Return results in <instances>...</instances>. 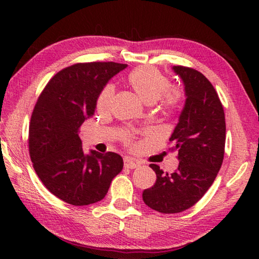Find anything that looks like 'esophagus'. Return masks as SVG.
<instances>
[{
	"label": "esophagus",
	"mask_w": 259,
	"mask_h": 259,
	"mask_svg": "<svg viewBox=\"0 0 259 259\" xmlns=\"http://www.w3.org/2000/svg\"><path fill=\"white\" fill-rule=\"evenodd\" d=\"M139 165H140V163H138V162L131 160V159H129V157H124V166H125V168L135 169V168H137V166H139Z\"/></svg>",
	"instance_id": "esophagus-1"
}]
</instances>
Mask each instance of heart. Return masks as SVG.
Wrapping results in <instances>:
<instances>
[{"label": "heart", "mask_w": 259, "mask_h": 259, "mask_svg": "<svg viewBox=\"0 0 259 259\" xmlns=\"http://www.w3.org/2000/svg\"><path fill=\"white\" fill-rule=\"evenodd\" d=\"M128 84L135 94L146 105L155 104L161 97L165 111H171L179 102L176 90H169L170 81L160 71L151 66H140L131 71L128 75ZM114 96V87L107 84L100 91L97 99V108L106 111Z\"/></svg>", "instance_id": "b5f03b06"}]
</instances>
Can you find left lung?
<instances>
[{"mask_svg": "<svg viewBox=\"0 0 259 259\" xmlns=\"http://www.w3.org/2000/svg\"><path fill=\"white\" fill-rule=\"evenodd\" d=\"M172 71L183 81L186 97L169 138L179 165L169 175L151 164L156 182L143 192L145 204L162 213L182 212L205 194L222 166L226 138L224 109L208 78L190 67L174 66Z\"/></svg>", "mask_w": 259, "mask_h": 259, "instance_id": "left-lung-1", "label": "left lung"}]
</instances>
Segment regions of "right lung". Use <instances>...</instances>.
Here are the masks:
<instances>
[{
    "label": "right lung",
    "mask_w": 259,
    "mask_h": 259,
    "mask_svg": "<svg viewBox=\"0 0 259 259\" xmlns=\"http://www.w3.org/2000/svg\"><path fill=\"white\" fill-rule=\"evenodd\" d=\"M126 64L85 63L61 69L37 99L29 124V154L48 190L73 205L103 200L123 168L116 153H84L80 126L95 114L100 91Z\"/></svg>",
    "instance_id": "add662e5"
}]
</instances>
